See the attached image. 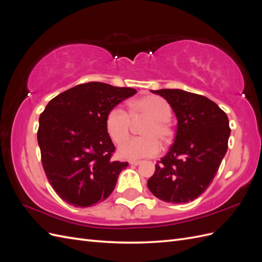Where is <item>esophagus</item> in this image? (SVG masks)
Returning a JSON list of instances; mask_svg holds the SVG:
<instances>
[{
    "instance_id": "34e87169",
    "label": "esophagus",
    "mask_w": 262,
    "mask_h": 262,
    "mask_svg": "<svg viewBox=\"0 0 262 262\" xmlns=\"http://www.w3.org/2000/svg\"><path fill=\"white\" fill-rule=\"evenodd\" d=\"M131 165H134V166H138L141 164V161H130L129 162Z\"/></svg>"
}]
</instances>
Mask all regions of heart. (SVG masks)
Listing matches in <instances>:
<instances>
[{"label":"heart","instance_id":"1","mask_svg":"<svg viewBox=\"0 0 262 262\" xmlns=\"http://www.w3.org/2000/svg\"><path fill=\"white\" fill-rule=\"evenodd\" d=\"M133 119L147 118L140 138H131L118 148V154L124 160H140V158L155 156L161 149L160 142L166 143L172 136L168 124L171 110L168 102L162 97L148 95L132 101L131 112ZM131 128V117L121 106H116L106 118V129L109 137L116 143H121L128 138Z\"/></svg>","mask_w":262,"mask_h":262}]
</instances>
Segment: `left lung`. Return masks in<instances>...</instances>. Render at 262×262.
Segmentation results:
<instances>
[{
	"instance_id": "left-lung-1",
	"label": "left lung",
	"mask_w": 262,
	"mask_h": 262,
	"mask_svg": "<svg viewBox=\"0 0 262 262\" xmlns=\"http://www.w3.org/2000/svg\"><path fill=\"white\" fill-rule=\"evenodd\" d=\"M152 93L168 101L178 124L173 144L155 165L147 187L165 202L193 201L209 187L226 154L228 118L201 95L167 89Z\"/></svg>"
}]
</instances>
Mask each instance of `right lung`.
<instances>
[{"instance_id": "add662e5", "label": "right lung", "mask_w": 262, "mask_h": 262, "mask_svg": "<svg viewBox=\"0 0 262 262\" xmlns=\"http://www.w3.org/2000/svg\"><path fill=\"white\" fill-rule=\"evenodd\" d=\"M137 90L90 82L59 94L39 117L37 133L46 176L62 200L87 208L112 194L128 163L112 161L106 129L110 109Z\"/></svg>"}]
</instances>
